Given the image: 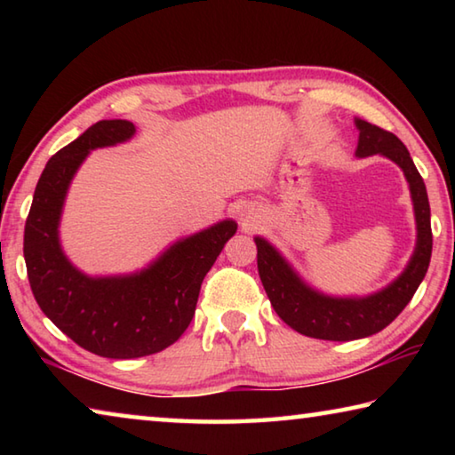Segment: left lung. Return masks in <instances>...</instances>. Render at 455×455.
Listing matches in <instances>:
<instances>
[{"label":"left lung","instance_id":"left-lung-1","mask_svg":"<svg viewBox=\"0 0 455 455\" xmlns=\"http://www.w3.org/2000/svg\"><path fill=\"white\" fill-rule=\"evenodd\" d=\"M357 156L383 154L403 168L405 179L410 182L415 220H418V246L403 275L385 291L365 299L323 297L297 279V275L271 244L263 238H255L259 276L276 315L301 335L325 339V341H353L379 333L387 327L411 301L427 273L431 259L434 236H431L427 190L410 152L389 130L363 120H357Z\"/></svg>","mask_w":455,"mask_h":455}]
</instances>
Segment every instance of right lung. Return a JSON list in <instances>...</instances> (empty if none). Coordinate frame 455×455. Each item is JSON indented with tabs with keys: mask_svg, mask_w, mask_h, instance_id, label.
<instances>
[{
	"mask_svg": "<svg viewBox=\"0 0 455 455\" xmlns=\"http://www.w3.org/2000/svg\"><path fill=\"white\" fill-rule=\"evenodd\" d=\"M134 132L132 122L100 120L53 154L37 180L24 230L29 287L45 317L80 347L110 359L152 355L172 345L195 317L206 273L236 233L233 220H222L171 246L132 276L90 279L76 271L58 241L68 184L90 150L124 142Z\"/></svg>",
	"mask_w": 455,
	"mask_h": 455,
	"instance_id": "obj_1",
	"label": "right lung"
}]
</instances>
